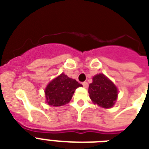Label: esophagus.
<instances>
[{
    "instance_id": "esophagus-1",
    "label": "esophagus",
    "mask_w": 149,
    "mask_h": 149,
    "mask_svg": "<svg viewBox=\"0 0 149 149\" xmlns=\"http://www.w3.org/2000/svg\"><path fill=\"white\" fill-rule=\"evenodd\" d=\"M83 86H84L85 88H87V87H88V83H87V82H84V83H83Z\"/></svg>"
}]
</instances>
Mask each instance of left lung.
Wrapping results in <instances>:
<instances>
[{
  "instance_id": "8db88e82",
  "label": "left lung",
  "mask_w": 149,
  "mask_h": 149,
  "mask_svg": "<svg viewBox=\"0 0 149 149\" xmlns=\"http://www.w3.org/2000/svg\"><path fill=\"white\" fill-rule=\"evenodd\" d=\"M88 92L93 103L104 108L113 107L118 97L117 87L104 74L93 77V83L89 85Z\"/></svg>"
}]
</instances>
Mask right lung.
Instances as JSON below:
<instances>
[{
	"label": "right lung",
	"instance_id": "add662e5",
	"mask_svg": "<svg viewBox=\"0 0 149 149\" xmlns=\"http://www.w3.org/2000/svg\"><path fill=\"white\" fill-rule=\"evenodd\" d=\"M82 86L76 79H72L62 73L48 84L45 97L49 105L58 107L69 103L76 89Z\"/></svg>",
	"mask_w": 149,
	"mask_h": 149
}]
</instances>
